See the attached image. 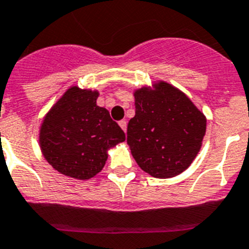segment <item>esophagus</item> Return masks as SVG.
<instances>
[{
	"label": "esophagus",
	"mask_w": 249,
	"mask_h": 249,
	"mask_svg": "<svg viewBox=\"0 0 249 249\" xmlns=\"http://www.w3.org/2000/svg\"><path fill=\"white\" fill-rule=\"evenodd\" d=\"M119 125H120V127H122V129L124 130L125 133H126V127H127V122H126V120H122V122L119 123Z\"/></svg>",
	"instance_id": "esophagus-1"
}]
</instances>
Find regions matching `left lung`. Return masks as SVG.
I'll return each mask as SVG.
<instances>
[{
    "label": "left lung",
    "instance_id": "left-lung-1",
    "mask_svg": "<svg viewBox=\"0 0 249 249\" xmlns=\"http://www.w3.org/2000/svg\"><path fill=\"white\" fill-rule=\"evenodd\" d=\"M135 116L127 145L141 170L152 178L178 176L192 163L206 134V116L180 89L166 82L136 89Z\"/></svg>",
    "mask_w": 249,
    "mask_h": 249
}]
</instances>
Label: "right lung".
<instances>
[{
    "label": "right lung",
    "mask_w": 249,
    "mask_h": 249,
    "mask_svg": "<svg viewBox=\"0 0 249 249\" xmlns=\"http://www.w3.org/2000/svg\"><path fill=\"white\" fill-rule=\"evenodd\" d=\"M98 97V90L71 87L41 125L39 146L44 159L69 178L95 176L108 160V150L125 140L109 111L97 105Z\"/></svg>",
    "instance_id": "1"
}]
</instances>
